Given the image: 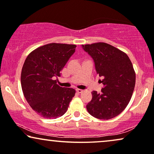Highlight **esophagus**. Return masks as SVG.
Segmentation results:
<instances>
[{
	"label": "esophagus",
	"mask_w": 154,
	"mask_h": 154,
	"mask_svg": "<svg viewBox=\"0 0 154 154\" xmlns=\"http://www.w3.org/2000/svg\"><path fill=\"white\" fill-rule=\"evenodd\" d=\"M76 91L78 93H79V94H81V93H82L83 91V90H82V89H80V88H77Z\"/></svg>",
	"instance_id": "obj_1"
}]
</instances>
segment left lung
Returning a JSON list of instances; mask_svg holds the SVG:
<instances>
[{
    "mask_svg": "<svg viewBox=\"0 0 154 154\" xmlns=\"http://www.w3.org/2000/svg\"><path fill=\"white\" fill-rule=\"evenodd\" d=\"M94 60L96 70L104 88L91 92L87 111L98 119H113L129 103L136 83V73L126 54L108 43L98 42L82 45Z\"/></svg>",
    "mask_w": 154,
    "mask_h": 154,
    "instance_id": "1",
    "label": "left lung"
}]
</instances>
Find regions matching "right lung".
I'll return each instance as SVG.
<instances>
[{
	"label": "right lung",
	"instance_id": "right-lung-1",
	"mask_svg": "<svg viewBox=\"0 0 154 154\" xmlns=\"http://www.w3.org/2000/svg\"><path fill=\"white\" fill-rule=\"evenodd\" d=\"M76 45L51 43L33 50L23 66L20 83L24 97L33 111L46 119H57L67 111L75 94L63 88L55 78L75 52Z\"/></svg>",
	"mask_w": 154,
	"mask_h": 154
}]
</instances>
